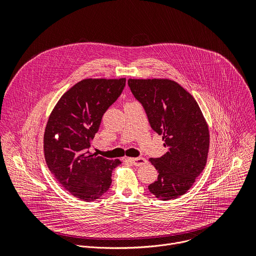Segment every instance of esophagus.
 <instances>
[{
    "label": "esophagus",
    "instance_id": "34e87169",
    "mask_svg": "<svg viewBox=\"0 0 256 256\" xmlns=\"http://www.w3.org/2000/svg\"><path fill=\"white\" fill-rule=\"evenodd\" d=\"M128 161H130L132 164H134V166H142L144 164L147 163V160L146 158L142 157H138V158H128Z\"/></svg>",
    "mask_w": 256,
    "mask_h": 256
}]
</instances>
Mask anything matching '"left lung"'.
Instances as JSON below:
<instances>
[{"instance_id": "1", "label": "left lung", "mask_w": 256, "mask_h": 256, "mask_svg": "<svg viewBox=\"0 0 256 256\" xmlns=\"http://www.w3.org/2000/svg\"><path fill=\"white\" fill-rule=\"evenodd\" d=\"M151 128L162 134L168 152L149 161L158 178L148 186L162 200L184 196L206 164L210 132L200 108L184 88L169 79H128Z\"/></svg>"}]
</instances>
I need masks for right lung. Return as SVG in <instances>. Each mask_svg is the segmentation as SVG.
Instances as JSON below:
<instances>
[{"label":"right lung","mask_w":256,"mask_h":256,"mask_svg":"<svg viewBox=\"0 0 256 256\" xmlns=\"http://www.w3.org/2000/svg\"><path fill=\"white\" fill-rule=\"evenodd\" d=\"M126 78L85 79L68 89L48 118L44 152L46 165L72 196L93 202L112 184L122 162L89 152L105 112L122 94Z\"/></svg>","instance_id":"right-lung-1"}]
</instances>
